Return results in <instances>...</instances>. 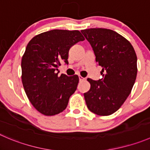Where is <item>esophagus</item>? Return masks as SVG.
I'll return each instance as SVG.
<instances>
[{
	"instance_id": "obj_1",
	"label": "esophagus",
	"mask_w": 150,
	"mask_h": 150,
	"mask_svg": "<svg viewBox=\"0 0 150 150\" xmlns=\"http://www.w3.org/2000/svg\"><path fill=\"white\" fill-rule=\"evenodd\" d=\"M84 80H85V78H83V77H81V75H79V81H84Z\"/></svg>"
}]
</instances>
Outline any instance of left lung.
<instances>
[{
  "instance_id": "1",
  "label": "left lung",
  "mask_w": 150,
  "mask_h": 150,
  "mask_svg": "<svg viewBox=\"0 0 150 150\" xmlns=\"http://www.w3.org/2000/svg\"><path fill=\"white\" fill-rule=\"evenodd\" d=\"M90 43L96 62L103 67V78H88L89 91L84 93L90 111L100 116L114 114L131 92L137 75V56L132 45L114 30L89 28L81 30Z\"/></svg>"
}]
</instances>
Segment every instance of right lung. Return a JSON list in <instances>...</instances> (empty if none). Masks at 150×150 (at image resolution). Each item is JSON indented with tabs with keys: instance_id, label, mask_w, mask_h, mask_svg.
<instances>
[{
	"instance_id": "1",
	"label": "right lung",
	"mask_w": 150,
	"mask_h": 150,
	"mask_svg": "<svg viewBox=\"0 0 150 150\" xmlns=\"http://www.w3.org/2000/svg\"><path fill=\"white\" fill-rule=\"evenodd\" d=\"M84 37L79 30H55L34 36L22 58V82L33 107L45 116L65 110L70 96L77 89V75L59 76L62 63L68 64L69 50Z\"/></svg>"
}]
</instances>
